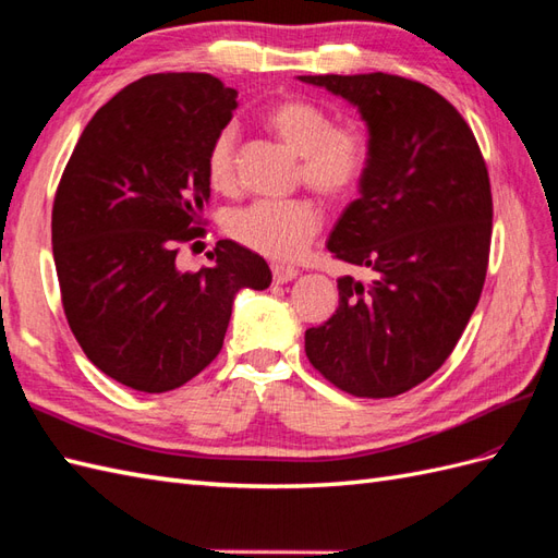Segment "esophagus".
Listing matches in <instances>:
<instances>
[{
  "label": "esophagus",
  "mask_w": 558,
  "mask_h": 558,
  "mask_svg": "<svg viewBox=\"0 0 558 558\" xmlns=\"http://www.w3.org/2000/svg\"><path fill=\"white\" fill-rule=\"evenodd\" d=\"M270 270H274V280L278 284L290 282V280H294L299 276V270L294 266H284V264H274V266H270Z\"/></svg>",
  "instance_id": "34e87169"
}]
</instances>
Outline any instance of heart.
Masks as SVG:
<instances>
[{"instance_id": "obj_1", "label": "heart", "mask_w": 558, "mask_h": 558, "mask_svg": "<svg viewBox=\"0 0 558 558\" xmlns=\"http://www.w3.org/2000/svg\"><path fill=\"white\" fill-rule=\"evenodd\" d=\"M266 124L288 146L302 155V179L308 189L330 199H344L365 179L369 141L351 124H335L330 110L306 101L284 98L270 106ZM207 179L214 191H231L238 179V126L226 124L207 148ZM320 209L306 197L256 199L226 214L223 228L240 245L268 259H294L320 231Z\"/></svg>"}]
</instances>
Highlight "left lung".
I'll list each match as a JSON object with an SVG mask.
<instances>
[{
	"mask_svg": "<svg viewBox=\"0 0 558 558\" xmlns=\"http://www.w3.org/2000/svg\"><path fill=\"white\" fill-rule=\"evenodd\" d=\"M359 108L369 132L361 197L327 250L375 274L337 280L332 318L306 330V355L337 389L393 398L448 361L488 270L493 195L474 132L422 82L387 73L304 75Z\"/></svg>",
	"mask_w": 558,
	"mask_h": 558,
	"instance_id": "obj_1",
	"label": "left lung"
}]
</instances>
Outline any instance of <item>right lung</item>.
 Instances as JSON below:
<instances>
[{"label":"right lung","mask_w":558,"mask_h":558,"mask_svg":"<svg viewBox=\"0 0 558 558\" xmlns=\"http://www.w3.org/2000/svg\"><path fill=\"white\" fill-rule=\"evenodd\" d=\"M207 73H157L98 108L53 197L51 245L70 330L124 387L165 393L217 359L233 299L266 290L259 254L219 240L211 266L179 270L205 235L207 148L238 108Z\"/></svg>","instance_id":"obj_1"}]
</instances>
